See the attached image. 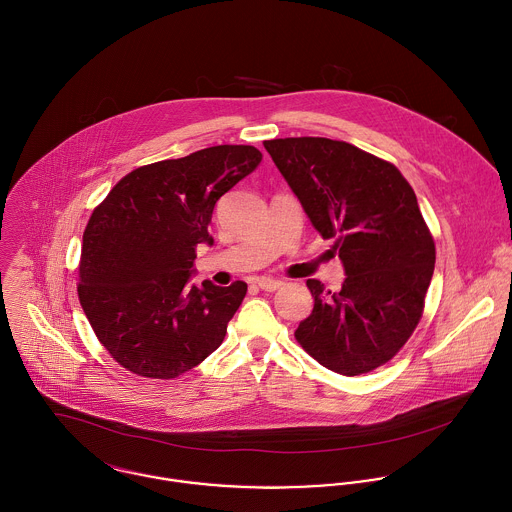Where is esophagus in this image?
I'll return each mask as SVG.
<instances>
[{"label": "esophagus", "mask_w": 512, "mask_h": 512, "mask_svg": "<svg viewBox=\"0 0 512 512\" xmlns=\"http://www.w3.org/2000/svg\"><path fill=\"white\" fill-rule=\"evenodd\" d=\"M284 286L282 280H274V278H258V288L264 292H276Z\"/></svg>", "instance_id": "esophagus-1"}]
</instances>
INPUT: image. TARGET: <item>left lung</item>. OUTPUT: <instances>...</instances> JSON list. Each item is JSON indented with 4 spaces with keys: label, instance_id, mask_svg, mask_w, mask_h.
Listing matches in <instances>:
<instances>
[{
    "label": "left lung",
    "instance_id": "1",
    "mask_svg": "<svg viewBox=\"0 0 512 512\" xmlns=\"http://www.w3.org/2000/svg\"><path fill=\"white\" fill-rule=\"evenodd\" d=\"M314 228L340 254V292L308 280L312 314L296 340L341 375L387 363L417 328L435 242L417 196L391 163L324 137L264 141Z\"/></svg>",
    "mask_w": 512,
    "mask_h": 512
}]
</instances>
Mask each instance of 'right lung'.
Segmentation results:
<instances>
[{
	"mask_svg": "<svg viewBox=\"0 0 512 512\" xmlns=\"http://www.w3.org/2000/svg\"><path fill=\"white\" fill-rule=\"evenodd\" d=\"M260 161L250 145H218L139 167L93 210L83 234L79 302L99 341L129 371L172 379L224 340L246 282H188L196 246L214 244V204Z\"/></svg>",
	"mask_w": 512,
	"mask_h": 512,
	"instance_id": "obj_1",
	"label": "right lung"
}]
</instances>
